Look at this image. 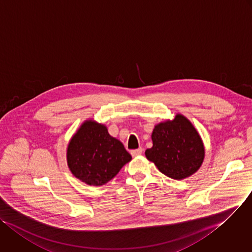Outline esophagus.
<instances>
[{
	"label": "esophagus",
	"instance_id": "esophagus-1",
	"mask_svg": "<svg viewBox=\"0 0 252 252\" xmlns=\"http://www.w3.org/2000/svg\"><path fill=\"white\" fill-rule=\"evenodd\" d=\"M142 148H139V149H136V150H132L131 151V155H132V157H136V156H139V155H141L142 154Z\"/></svg>",
	"mask_w": 252,
	"mask_h": 252
}]
</instances>
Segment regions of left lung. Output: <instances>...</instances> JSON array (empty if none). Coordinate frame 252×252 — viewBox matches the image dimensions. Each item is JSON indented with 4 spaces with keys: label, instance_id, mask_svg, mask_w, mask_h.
<instances>
[{
    "label": "left lung",
    "instance_id": "left-lung-1",
    "mask_svg": "<svg viewBox=\"0 0 252 252\" xmlns=\"http://www.w3.org/2000/svg\"><path fill=\"white\" fill-rule=\"evenodd\" d=\"M151 138L153 146L145 151L146 158L169 178L186 179L193 175L205 160L206 150L200 135L180 113L173 120L155 125Z\"/></svg>",
    "mask_w": 252,
    "mask_h": 252
}]
</instances>
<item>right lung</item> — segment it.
<instances>
[{
  "mask_svg": "<svg viewBox=\"0 0 252 252\" xmlns=\"http://www.w3.org/2000/svg\"><path fill=\"white\" fill-rule=\"evenodd\" d=\"M132 160L124 145L110 136L107 127L85 120L73 134L66 149L71 174L89 186H103Z\"/></svg>",
  "mask_w": 252,
  "mask_h": 252,
  "instance_id": "add662e5",
  "label": "right lung"
}]
</instances>
